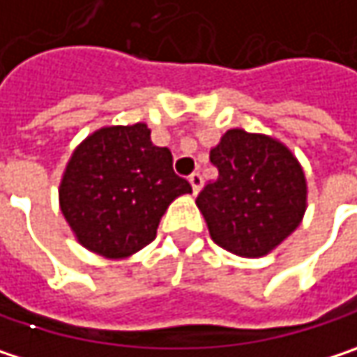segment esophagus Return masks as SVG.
Segmentation results:
<instances>
[{
    "label": "esophagus",
    "instance_id": "34e87169",
    "mask_svg": "<svg viewBox=\"0 0 357 357\" xmlns=\"http://www.w3.org/2000/svg\"><path fill=\"white\" fill-rule=\"evenodd\" d=\"M190 185H192V192L198 194V192L202 190V185H204V179H202L200 174H192V176H190Z\"/></svg>",
    "mask_w": 357,
    "mask_h": 357
}]
</instances>
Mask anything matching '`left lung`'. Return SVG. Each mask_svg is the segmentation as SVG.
<instances>
[{
    "instance_id": "obj_1",
    "label": "left lung",
    "mask_w": 357,
    "mask_h": 357,
    "mask_svg": "<svg viewBox=\"0 0 357 357\" xmlns=\"http://www.w3.org/2000/svg\"><path fill=\"white\" fill-rule=\"evenodd\" d=\"M216 179L196 198L212 241L264 257L288 239L307 212V178L294 153L270 135L227 130L211 149Z\"/></svg>"
}]
</instances>
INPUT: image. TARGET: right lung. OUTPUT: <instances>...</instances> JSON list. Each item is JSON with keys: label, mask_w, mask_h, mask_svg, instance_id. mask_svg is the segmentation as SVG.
<instances>
[{"label": "right lung", "mask_w": 357, "mask_h": 357, "mask_svg": "<svg viewBox=\"0 0 357 357\" xmlns=\"http://www.w3.org/2000/svg\"><path fill=\"white\" fill-rule=\"evenodd\" d=\"M192 194L174 174L167 146H155L145 122L102 126L71 153L59 183V206L77 243L124 259L157 235L169 204Z\"/></svg>", "instance_id": "right-lung-1"}]
</instances>
